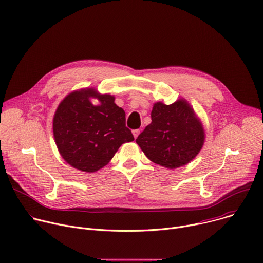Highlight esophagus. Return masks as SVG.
Segmentation results:
<instances>
[{
    "mask_svg": "<svg viewBox=\"0 0 263 263\" xmlns=\"http://www.w3.org/2000/svg\"><path fill=\"white\" fill-rule=\"evenodd\" d=\"M139 130L138 129H136V130H133L132 131V133H133V136H134V138H137V136H138V134H139Z\"/></svg>",
    "mask_w": 263,
    "mask_h": 263,
    "instance_id": "34e87169",
    "label": "esophagus"
}]
</instances>
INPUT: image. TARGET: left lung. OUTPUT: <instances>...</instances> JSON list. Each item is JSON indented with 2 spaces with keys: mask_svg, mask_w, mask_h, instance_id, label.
<instances>
[{
  "mask_svg": "<svg viewBox=\"0 0 263 263\" xmlns=\"http://www.w3.org/2000/svg\"><path fill=\"white\" fill-rule=\"evenodd\" d=\"M151 118L152 123L136 138V144L151 161L176 169L199 153L204 142V131L185 100L172 105L155 103Z\"/></svg>",
  "mask_w": 263,
  "mask_h": 263,
  "instance_id": "left-lung-1",
  "label": "left lung"
}]
</instances>
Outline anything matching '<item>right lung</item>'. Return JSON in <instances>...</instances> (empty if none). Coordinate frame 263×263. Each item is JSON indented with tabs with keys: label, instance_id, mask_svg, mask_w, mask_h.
Wrapping results in <instances>:
<instances>
[{
	"label": "right lung",
	"instance_id": "add662e5",
	"mask_svg": "<svg viewBox=\"0 0 263 263\" xmlns=\"http://www.w3.org/2000/svg\"><path fill=\"white\" fill-rule=\"evenodd\" d=\"M91 97L98 98L93 105ZM53 136L62 157L73 168L95 172L105 166L124 142L134 140L126 113L110 94L93 88L71 92L53 117Z\"/></svg>",
	"mask_w": 263,
	"mask_h": 263
}]
</instances>
